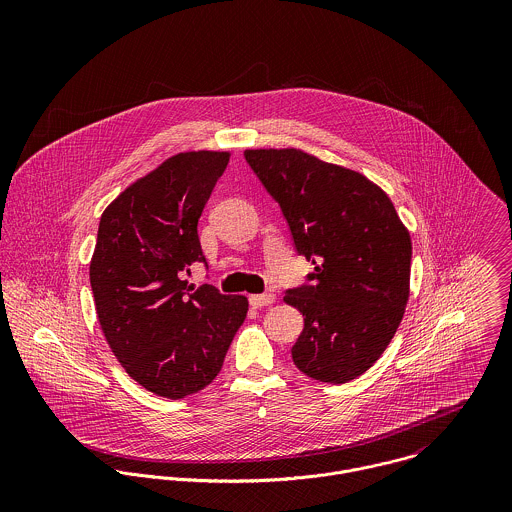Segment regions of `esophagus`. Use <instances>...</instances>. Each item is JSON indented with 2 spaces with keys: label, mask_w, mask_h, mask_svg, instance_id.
Here are the masks:
<instances>
[{
  "label": "esophagus",
  "mask_w": 512,
  "mask_h": 512,
  "mask_svg": "<svg viewBox=\"0 0 512 512\" xmlns=\"http://www.w3.org/2000/svg\"><path fill=\"white\" fill-rule=\"evenodd\" d=\"M276 301L274 293H254L250 295V305L252 307H264V305H272Z\"/></svg>",
  "instance_id": "34e87169"
}]
</instances>
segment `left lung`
<instances>
[{
    "mask_svg": "<svg viewBox=\"0 0 512 512\" xmlns=\"http://www.w3.org/2000/svg\"><path fill=\"white\" fill-rule=\"evenodd\" d=\"M280 205L293 246L315 270L286 290L303 315L293 365L343 384L378 361L408 301L412 242L388 195L365 175L299 149H246Z\"/></svg>",
    "mask_w": 512,
    "mask_h": 512,
    "instance_id": "1",
    "label": "left lung"
}]
</instances>
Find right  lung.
I'll use <instances>...</instances> for the list:
<instances>
[{
    "mask_svg": "<svg viewBox=\"0 0 512 512\" xmlns=\"http://www.w3.org/2000/svg\"><path fill=\"white\" fill-rule=\"evenodd\" d=\"M226 151H187L130 185L102 215L90 286L104 337L149 392L179 400L219 374L248 299L187 286L203 256L197 224L228 165Z\"/></svg>",
    "mask_w": 512,
    "mask_h": 512,
    "instance_id": "add662e5",
    "label": "right lung"
}]
</instances>
